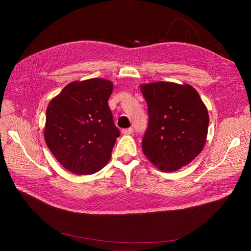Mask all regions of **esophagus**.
Instances as JSON below:
<instances>
[{
    "instance_id": "esophagus-1",
    "label": "esophagus",
    "mask_w": 251,
    "mask_h": 251,
    "mask_svg": "<svg viewBox=\"0 0 251 251\" xmlns=\"http://www.w3.org/2000/svg\"><path fill=\"white\" fill-rule=\"evenodd\" d=\"M122 133H123L124 135H130V134L133 133V129H132V128L123 129V130H122Z\"/></svg>"
}]
</instances>
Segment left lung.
<instances>
[{
	"instance_id": "left-lung-1",
	"label": "left lung",
	"mask_w": 251,
	"mask_h": 251,
	"mask_svg": "<svg viewBox=\"0 0 251 251\" xmlns=\"http://www.w3.org/2000/svg\"><path fill=\"white\" fill-rule=\"evenodd\" d=\"M148 102L149 127L142 151L163 172L191 163L206 141L209 117L194 87L157 81L140 85Z\"/></svg>"
}]
</instances>
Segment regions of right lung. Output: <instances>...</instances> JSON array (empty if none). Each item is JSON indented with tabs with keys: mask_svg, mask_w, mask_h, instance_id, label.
Masks as SVG:
<instances>
[{
	"mask_svg": "<svg viewBox=\"0 0 251 251\" xmlns=\"http://www.w3.org/2000/svg\"><path fill=\"white\" fill-rule=\"evenodd\" d=\"M113 82L90 78L66 85L47 108L45 140L57 161L77 175L99 172L111 159L120 131L108 100Z\"/></svg>",
	"mask_w": 251,
	"mask_h": 251,
	"instance_id": "obj_1",
	"label": "right lung"
}]
</instances>
